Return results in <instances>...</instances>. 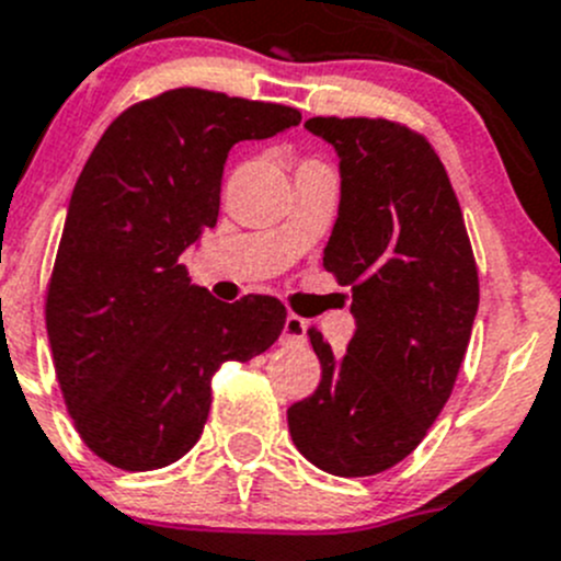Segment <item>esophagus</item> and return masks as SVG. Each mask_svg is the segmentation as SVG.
I'll use <instances>...</instances> for the list:
<instances>
[{
  "instance_id": "esophagus-1",
  "label": "esophagus",
  "mask_w": 561,
  "mask_h": 561,
  "mask_svg": "<svg viewBox=\"0 0 561 561\" xmlns=\"http://www.w3.org/2000/svg\"><path fill=\"white\" fill-rule=\"evenodd\" d=\"M307 340V320L298 318V314H287L285 329H282V342L285 345H293V342Z\"/></svg>"
}]
</instances>
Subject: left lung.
Listing matches in <instances>:
<instances>
[{"instance_id": "left-lung-1", "label": "left lung", "mask_w": 561, "mask_h": 561, "mask_svg": "<svg viewBox=\"0 0 561 561\" xmlns=\"http://www.w3.org/2000/svg\"><path fill=\"white\" fill-rule=\"evenodd\" d=\"M340 156V214L323 268L351 285L356 334L309 342L320 383L287 408L298 453L336 477H373L419 447L471 340L480 276L463 210L433 145L383 117H312Z\"/></svg>"}]
</instances>
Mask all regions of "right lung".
Masks as SVG:
<instances>
[{"label": "right lung", "instance_id": "obj_1", "mask_svg": "<svg viewBox=\"0 0 561 561\" xmlns=\"http://www.w3.org/2000/svg\"><path fill=\"white\" fill-rule=\"evenodd\" d=\"M301 123L282 103L178 87L125 108L68 205L46 331L81 442L123 471H153L199 442L210 378L285 329L271 296L216 301L181 254L219 219L227 153Z\"/></svg>", "mask_w": 561, "mask_h": 561}]
</instances>
